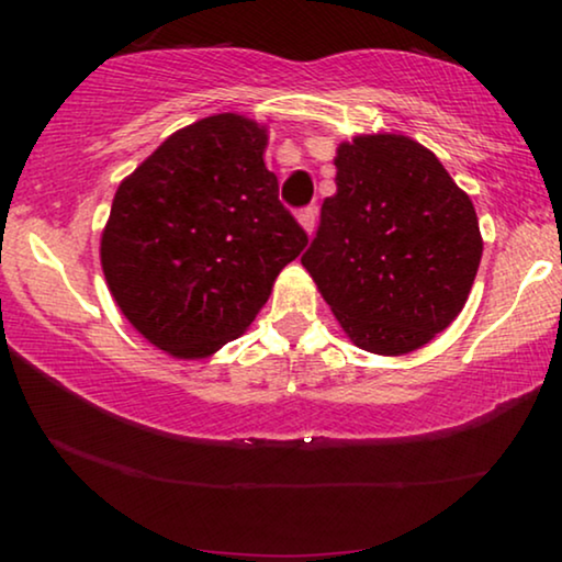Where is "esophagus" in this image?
Instances as JSON below:
<instances>
[{"instance_id":"34e87169","label":"esophagus","mask_w":562,"mask_h":562,"mask_svg":"<svg viewBox=\"0 0 562 562\" xmlns=\"http://www.w3.org/2000/svg\"><path fill=\"white\" fill-rule=\"evenodd\" d=\"M299 222H302V227L312 235L314 225H317V206L310 204V206H304V210H299Z\"/></svg>"}]
</instances>
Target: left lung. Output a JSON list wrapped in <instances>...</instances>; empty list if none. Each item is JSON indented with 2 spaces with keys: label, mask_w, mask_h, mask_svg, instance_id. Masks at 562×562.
Returning <instances> with one entry per match:
<instances>
[{
  "label": "left lung",
  "mask_w": 562,
  "mask_h": 562,
  "mask_svg": "<svg viewBox=\"0 0 562 562\" xmlns=\"http://www.w3.org/2000/svg\"><path fill=\"white\" fill-rule=\"evenodd\" d=\"M335 166L302 263L358 348L417 350L471 294L483 252L473 202L404 135L342 143Z\"/></svg>",
  "instance_id": "8db88e82"
}]
</instances>
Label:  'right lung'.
I'll use <instances>...</instances> for the list:
<instances>
[{"label":"right lung","mask_w":562,"mask_h":562,"mask_svg":"<svg viewBox=\"0 0 562 562\" xmlns=\"http://www.w3.org/2000/svg\"><path fill=\"white\" fill-rule=\"evenodd\" d=\"M266 130L214 114L179 130L120 183L102 235L114 302L176 358H204L256 319L306 233L263 164Z\"/></svg>","instance_id":"right-lung-1"}]
</instances>
